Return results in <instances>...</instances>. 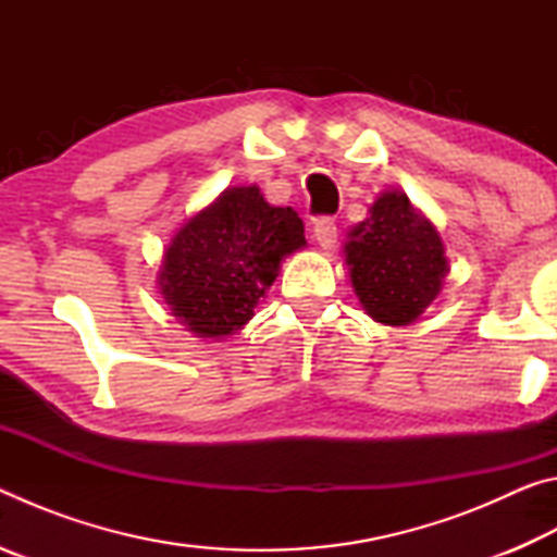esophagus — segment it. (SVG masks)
<instances>
[{
	"label": "esophagus",
	"mask_w": 557,
	"mask_h": 557,
	"mask_svg": "<svg viewBox=\"0 0 557 557\" xmlns=\"http://www.w3.org/2000/svg\"><path fill=\"white\" fill-rule=\"evenodd\" d=\"M314 238L322 245V250H332L336 243V223L332 219H319L314 223Z\"/></svg>",
	"instance_id": "1"
}]
</instances>
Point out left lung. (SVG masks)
Returning <instances> with one entry per match:
<instances>
[{
	"mask_svg": "<svg viewBox=\"0 0 557 557\" xmlns=\"http://www.w3.org/2000/svg\"><path fill=\"white\" fill-rule=\"evenodd\" d=\"M344 260L366 314L385 326L418 322L449 275L435 223L398 188H383L369 219L348 228Z\"/></svg>",
	"mask_w": 557,
	"mask_h": 557,
	"instance_id": "8db88e82",
	"label": "left lung"
}]
</instances>
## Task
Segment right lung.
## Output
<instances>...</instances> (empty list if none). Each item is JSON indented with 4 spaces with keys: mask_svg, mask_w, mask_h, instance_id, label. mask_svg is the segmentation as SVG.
I'll use <instances>...</instances> for the list:
<instances>
[{
    "mask_svg": "<svg viewBox=\"0 0 557 557\" xmlns=\"http://www.w3.org/2000/svg\"><path fill=\"white\" fill-rule=\"evenodd\" d=\"M307 248L289 206H270L260 186H228L178 228L157 272L172 317L199 338H225L256 317L282 260Z\"/></svg>",
    "mask_w": 557,
    "mask_h": 557,
    "instance_id": "obj_1",
    "label": "right lung"
}]
</instances>
